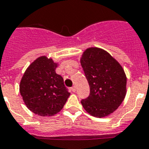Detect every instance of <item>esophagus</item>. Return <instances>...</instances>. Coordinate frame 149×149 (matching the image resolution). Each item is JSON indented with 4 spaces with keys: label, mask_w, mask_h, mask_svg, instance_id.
I'll return each instance as SVG.
<instances>
[{
    "label": "esophagus",
    "mask_w": 149,
    "mask_h": 149,
    "mask_svg": "<svg viewBox=\"0 0 149 149\" xmlns=\"http://www.w3.org/2000/svg\"><path fill=\"white\" fill-rule=\"evenodd\" d=\"M71 90H72V92H76V87H75V86H72V88H71Z\"/></svg>",
    "instance_id": "1"
}]
</instances>
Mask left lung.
I'll use <instances>...</instances> for the list:
<instances>
[{
  "label": "left lung",
  "mask_w": 149,
  "mask_h": 149,
  "mask_svg": "<svg viewBox=\"0 0 149 149\" xmlns=\"http://www.w3.org/2000/svg\"><path fill=\"white\" fill-rule=\"evenodd\" d=\"M80 63L90 87L88 97L81 101L82 107L93 117H107L118 108L126 96L127 77L123 67L98 47L86 49Z\"/></svg>",
  "instance_id": "left-lung-1"
}]
</instances>
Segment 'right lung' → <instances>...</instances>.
<instances>
[{
  "label": "right lung",
  "instance_id": "1",
  "mask_svg": "<svg viewBox=\"0 0 149 149\" xmlns=\"http://www.w3.org/2000/svg\"><path fill=\"white\" fill-rule=\"evenodd\" d=\"M57 67L51 58L42 56L32 62L22 76L19 92L26 107L36 114H56L70 95L63 77L56 73Z\"/></svg>",
  "mask_w": 149,
  "mask_h": 149
}]
</instances>
